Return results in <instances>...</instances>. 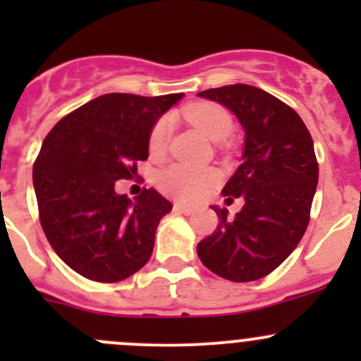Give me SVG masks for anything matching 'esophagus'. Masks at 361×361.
<instances>
[{
    "mask_svg": "<svg viewBox=\"0 0 361 361\" xmlns=\"http://www.w3.org/2000/svg\"><path fill=\"white\" fill-rule=\"evenodd\" d=\"M174 211H176V213H181V214H192L194 213V207H190V206H185V204H174Z\"/></svg>",
    "mask_w": 361,
    "mask_h": 361,
    "instance_id": "esophagus-1",
    "label": "esophagus"
}]
</instances>
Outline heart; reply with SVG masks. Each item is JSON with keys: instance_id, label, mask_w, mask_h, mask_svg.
<instances>
[{"instance_id": "1", "label": "heart", "mask_w": 361, "mask_h": 361, "mask_svg": "<svg viewBox=\"0 0 361 361\" xmlns=\"http://www.w3.org/2000/svg\"><path fill=\"white\" fill-rule=\"evenodd\" d=\"M187 118L201 129L211 141H224L232 133V118L225 108L218 104L201 103L185 110ZM173 130V118L164 115L157 120L150 133V152L160 154L169 141ZM216 174L211 169L202 167L185 166V164H173L159 173L157 183L166 194L180 199V201H197L207 192V188L214 183Z\"/></svg>"}]
</instances>
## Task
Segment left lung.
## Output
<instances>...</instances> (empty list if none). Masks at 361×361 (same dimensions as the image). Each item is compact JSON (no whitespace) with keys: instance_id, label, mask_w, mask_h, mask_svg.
I'll return each mask as SVG.
<instances>
[{"instance_id":"8db88e82","label":"left lung","mask_w":361,"mask_h":361,"mask_svg":"<svg viewBox=\"0 0 361 361\" xmlns=\"http://www.w3.org/2000/svg\"><path fill=\"white\" fill-rule=\"evenodd\" d=\"M231 110L245 130L241 166L221 194L245 206L228 218L211 206L216 231L197 245L201 262L220 278L257 281L297 248L309 224L318 162L307 127L292 108L257 87L235 83L197 94Z\"/></svg>"}]
</instances>
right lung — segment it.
<instances>
[{
  "label": "right lung",
  "instance_id": "1",
  "mask_svg": "<svg viewBox=\"0 0 361 361\" xmlns=\"http://www.w3.org/2000/svg\"><path fill=\"white\" fill-rule=\"evenodd\" d=\"M183 94H104L54 126L32 167L39 221L50 246L80 276L116 283L152 257L159 221L173 206L155 188L116 194L148 159L150 133Z\"/></svg>",
  "mask_w": 361,
  "mask_h": 361
}]
</instances>
